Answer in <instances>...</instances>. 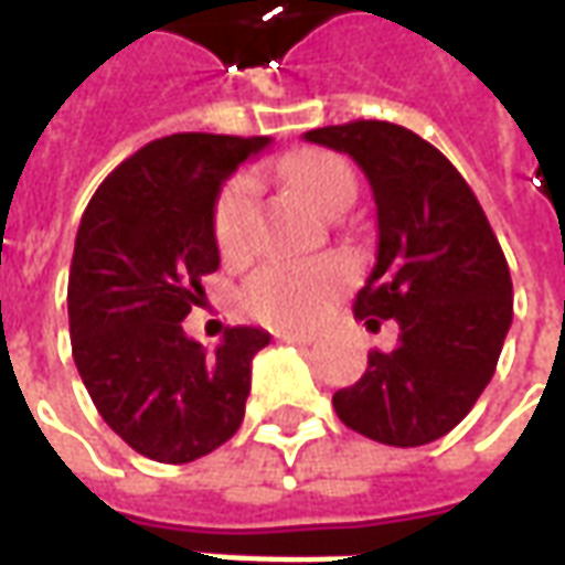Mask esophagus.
Masks as SVG:
<instances>
[{"mask_svg":"<svg viewBox=\"0 0 565 565\" xmlns=\"http://www.w3.org/2000/svg\"><path fill=\"white\" fill-rule=\"evenodd\" d=\"M275 335H278V339L287 344H311L315 342V332H302V330H278Z\"/></svg>","mask_w":565,"mask_h":565,"instance_id":"esophagus-1","label":"esophagus"}]
</instances>
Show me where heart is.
<instances>
[{
    "instance_id": "1",
    "label": "heart",
    "mask_w": 565,
    "mask_h": 565,
    "mask_svg": "<svg viewBox=\"0 0 565 565\" xmlns=\"http://www.w3.org/2000/svg\"><path fill=\"white\" fill-rule=\"evenodd\" d=\"M281 174L299 196L327 214L351 205L356 181L351 166L330 150H302L281 162ZM254 184L238 178L226 186L214 209V242L221 254L233 257L245 247ZM348 281V269L332 259L318 263H269L242 287L238 302L250 318L271 327H308L330 308Z\"/></svg>"
}]
</instances>
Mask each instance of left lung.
<instances>
[{
	"instance_id": "obj_1",
	"label": "left lung",
	"mask_w": 565,
	"mask_h": 565,
	"mask_svg": "<svg viewBox=\"0 0 565 565\" xmlns=\"http://www.w3.org/2000/svg\"><path fill=\"white\" fill-rule=\"evenodd\" d=\"M366 172L379 209V259L356 294L369 330L399 323L393 351H372L363 379L332 396L360 436L417 448L472 412L511 327L505 254L472 186L412 129L351 120L306 132Z\"/></svg>"
}]
</instances>
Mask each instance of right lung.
Segmentation results:
<instances>
[{
  "instance_id": "1",
  "label": "right lung",
  "mask_w": 565,
  "mask_h": 565,
  "mask_svg": "<svg viewBox=\"0 0 565 565\" xmlns=\"http://www.w3.org/2000/svg\"><path fill=\"white\" fill-rule=\"evenodd\" d=\"M266 136L178 132L136 150L93 193L68 271L72 356L96 412L129 448L193 462L235 436L250 360L269 332L233 327L209 354L181 320L221 266L214 205Z\"/></svg>"
}]
</instances>
